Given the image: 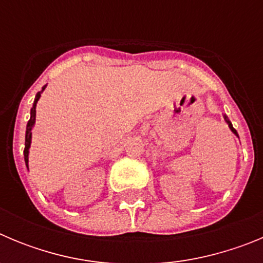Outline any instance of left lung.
<instances>
[{
	"instance_id": "left-lung-1",
	"label": "left lung",
	"mask_w": 263,
	"mask_h": 263,
	"mask_svg": "<svg viewBox=\"0 0 263 263\" xmlns=\"http://www.w3.org/2000/svg\"><path fill=\"white\" fill-rule=\"evenodd\" d=\"M224 120H225V121H227V124H228V126H229V129H231V130H232V132H233V133H234V134H236V136H237V137H238V134H237L236 129H234V127H233V125H232V122H231V121L228 120V117H227V116H224Z\"/></svg>"
}]
</instances>
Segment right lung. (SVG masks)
<instances>
[{
	"mask_svg": "<svg viewBox=\"0 0 263 263\" xmlns=\"http://www.w3.org/2000/svg\"><path fill=\"white\" fill-rule=\"evenodd\" d=\"M46 85L43 88H42L41 92H38L35 96V100H34V104H32V108H31V111H30V120L29 122H27V126H26V137H25V150H23V155H25V162H26V166H27V162H29V148H30V145H31V129L32 126H34V124H35V115H36V103H38L39 97H41V93L45 90Z\"/></svg>",
	"mask_w": 263,
	"mask_h": 263,
	"instance_id": "right-lung-1",
	"label": "right lung"
}]
</instances>
